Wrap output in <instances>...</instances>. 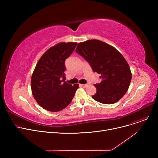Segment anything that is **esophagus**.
I'll use <instances>...</instances> for the list:
<instances>
[{
  "mask_svg": "<svg viewBox=\"0 0 158 158\" xmlns=\"http://www.w3.org/2000/svg\"><path fill=\"white\" fill-rule=\"evenodd\" d=\"M81 86L82 87H83V88H87L88 86H89V84L88 83V84H86V85H81Z\"/></svg>",
  "mask_w": 158,
  "mask_h": 158,
  "instance_id": "34e87169",
  "label": "esophagus"
}]
</instances>
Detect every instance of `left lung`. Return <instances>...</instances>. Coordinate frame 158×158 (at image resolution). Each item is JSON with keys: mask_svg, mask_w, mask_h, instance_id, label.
I'll return each instance as SVG.
<instances>
[{"mask_svg": "<svg viewBox=\"0 0 158 158\" xmlns=\"http://www.w3.org/2000/svg\"><path fill=\"white\" fill-rule=\"evenodd\" d=\"M76 52L89 63L94 72L101 75L102 81L94 85L97 89L92 97L94 100L111 104L123 97L129 87L132 73L118 51L102 41L89 40L78 44Z\"/></svg>", "mask_w": 158, "mask_h": 158, "instance_id": "1", "label": "left lung"}]
</instances>
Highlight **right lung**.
<instances>
[{
    "mask_svg": "<svg viewBox=\"0 0 158 158\" xmlns=\"http://www.w3.org/2000/svg\"><path fill=\"white\" fill-rule=\"evenodd\" d=\"M77 43L60 42L41 56L32 74V94L37 103L52 112L60 111L72 102L79 84L65 81L64 61Z\"/></svg>",
    "mask_w": 158,
    "mask_h": 158,
    "instance_id": "1",
    "label": "right lung"
}]
</instances>
